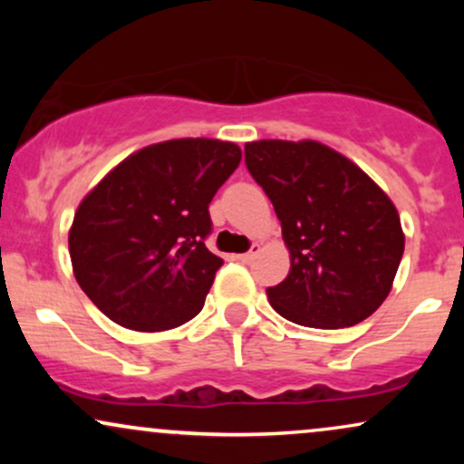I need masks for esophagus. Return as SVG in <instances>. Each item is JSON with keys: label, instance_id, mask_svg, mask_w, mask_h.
<instances>
[{"label": "esophagus", "instance_id": "34e87169", "mask_svg": "<svg viewBox=\"0 0 464 464\" xmlns=\"http://www.w3.org/2000/svg\"><path fill=\"white\" fill-rule=\"evenodd\" d=\"M257 250H259V244H253V246H250V250L248 253H244V255H236V259L239 264H250L255 259V255H257Z\"/></svg>", "mask_w": 464, "mask_h": 464}]
</instances>
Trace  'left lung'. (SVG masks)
Returning a JSON list of instances; mask_svg holds the SVG:
<instances>
[{
	"label": "left lung",
	"mask_w": 464,
	"mask_h": 464,
	"mask_svg": "<svg viewBox=\"0 0 464 464\" xmlns=\"http://www.w3.org/2000/svg\"><path fill=\"white\" fill-rule=\"evenodd\" d=\"M250 177L266 191L290 248V275L266 290L287 321L353 327L384 303L403 255L391 198L347 157L318 141L244 146Z\"/></svg>",
	"instance_id": "obj_1"
}]
</instances>
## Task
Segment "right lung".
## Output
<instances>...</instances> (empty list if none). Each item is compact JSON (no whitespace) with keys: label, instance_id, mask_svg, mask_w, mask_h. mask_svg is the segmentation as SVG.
<instances>
[{"label":"right lung","instance_id":"right-lung-1","mask_svg":"<svg viewBox=\"0 0 464 464\" xmlns=\"http://www.w3.org/2000/svg\"><path fill=\"white\" fill-rule=\"evenodd\" d=\"M239 161L231 141L172 140L130 154L89 191L69 255L100 312L135 332H163L202 310L225 264L205 246L209 202Z\"/></svg>","mask_w":464,"mask_h":464}]
</instances>
